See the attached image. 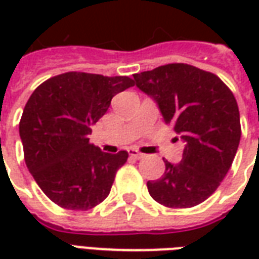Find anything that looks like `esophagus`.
Instances as JSON below:
<instances>
[{"instance_id":"34e87169","label":"esophagus","mask_w":259,"mask_h":259,"mask_svg":"<svg viewBox=\"0 0 259 259\" xmlns=\"http://www.w3.org/2000/svg\"><path fill=\"white\" fill-rule=\"evenodd\" d=\"M127 151H129L130 157L136 158V159H141V158L146 157V154H141L140 151H137V150H135V148H129Z\"/></svg>"}]
</instances>
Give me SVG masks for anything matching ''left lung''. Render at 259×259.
<instances>
[{
  "mask_svg": "<svg viewBox=\"0 0 259 259\" xmlns=\"http://www.w3.org/2000/svg\"><path fill=\"white\" fill-rule=\"evenodd\" d=\"M133 77L185 143L182 161H163L165 174L147 182L148 193L169 208L198 205L221 185L239 148L241 127L233 93L218 76L187 64L163 65Z\"/></svg>",
  "mask_w": 259,
  "mask_h": 259,
  "instance_id": "left-lung-1",
  "label": "left lung"
}]
</instances>
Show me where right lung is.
I'll list each match as a JSON object with an SVG mask.
<instances>
[{"label":"right lung","mask_w":259,"mask_h":259,"mask_svg":"<svg viewBox=\"0 0 259 259\" xmlns=\"http://www.w3.org/2000/svg\"><path fill=\"white\" fill-rule=\"evenodd\" d=\"M132 85L127 76L68 72L33 91L19 123L25 162L57 205L85 211L108 197L129 154L102 152L89 143V135L112 97Z\"/></svg>","instance_id":"obj_1"}]
</instances>
